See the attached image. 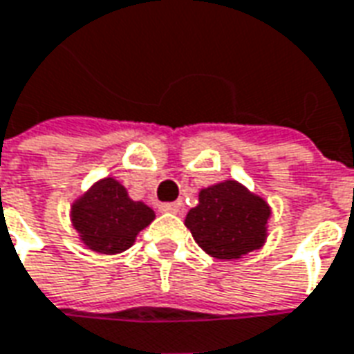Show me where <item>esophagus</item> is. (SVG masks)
<instances>
[{"label":"esophagus","instance_id":"obj_1","mask_svg":"<svg viewBox=\"0 0 354 354\" xmlns=\"http://www.w3.org/2000/svg\"><path fill=\"white\" fill-rule=\"evenodd\" d=\"M179 207H181V205L177 204V202H165V204L158 205V209L162 213H177L179 212Z\"/></svg>","mask_w":354,"mask_h":354}]
</instances>
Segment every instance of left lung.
Listing matches in <instances>:
<instances>
[{
  "mask_svg": "<svg viewBox=\"0 0 354 354\" xmlns=\"http://www.w3.org/2000/svg\"><path fill=\"white\" fill-rule=\"evenodd\" d=\"M269 217L265 198L227 179L198 192V205L187 213L185 225L207 255L230 261L265 245Z\"/></svg>",
  "mask_w": 354,
  "mask_h": 354,
  "instance_id": "obj_1",
  "label": "left lung"
}]
</instances>
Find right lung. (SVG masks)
<instances>
[{
  "label": "right lung",
  "mask_w": 354,
  "mask_h": 354,
  "mask_svg": "<svg viewBox=\"0 0 354 354\" xmlns=\"http://www.w3.org/2000/svg\"><path fill=\"white\" fill-rule=\"evenodd\" d=\"M156 219L145 202H135L122 183L102 177L70 205V221L91 252L114 255L129 250L137 234Z\"/></svg>",
  "instance_id": "1"
}]
</instances>
